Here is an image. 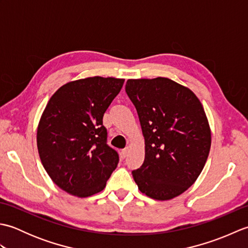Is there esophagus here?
<instances>
[{
	"mask_svg": "<svg viewBox=\"0 0 248 248\" xmlns=\"http://www.w3.org/2000/svg\"><path fill=\"white\" fill-rule=\"evenodd\" d=\"M128 154H129V147H125V148L121 150V152H120L121 159H125V156L128 155Z\"/></svg>",
	"mask_w": 248,
	"mask_h": 248,
	"instance_id": "obj_1",
	"label": "esophagus"
}]
</instances>
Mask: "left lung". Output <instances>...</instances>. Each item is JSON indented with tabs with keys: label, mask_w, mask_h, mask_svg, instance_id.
Listing matches in <instances>:
<instances>
[{
	"label": "left lung",
	"mask_w": 248,
	"mask_h": 248,
	"mask_svg": "<svg viewBox=\"0 0 248 248\" xmlns=\"http://www.w3.org/2000/svg\"><path fill=\"white\" fill-rule=\"evenodd\" d=\"M145 138L143 165L132 171L140 191L168 200L196 181L207 162L211 131L195 93L167 78L128 80Z\"/></svg>",
	"instance_id": "left-lung-1"
}]
</instances>
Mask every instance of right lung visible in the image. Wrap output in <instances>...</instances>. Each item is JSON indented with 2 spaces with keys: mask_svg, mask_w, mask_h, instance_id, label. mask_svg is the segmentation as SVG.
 <instances>
[{
  "mask_svg": "<svg viewBox=\"0 0 248 248\" xmlns=\"http://www.w3.org/2000/svg\"><path fill=\"white\" fill-rule=\"evenodd\" d=\"M124 78L93 77L62 85L51 97L37 129L41 163L57 186L78 197L101 192L119 155L107 143L103 115Z\"/></svg>",
  "mask_w": 248,
  "mask_h": 248,
  "instance_id": "1",
  "label": "right lung"
}]
</instances>
